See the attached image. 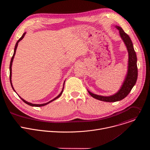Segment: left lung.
I'll use <instances>...</instances> for the list:
<instances>
[{
  "label": "left lung",
  "mask_w": 150,
  "mask_h": 150,
  "mask_svg": "<svg viewBox=\"0 0 150 150\" xmlns=\"http://www.w3.org/2000/svg\"><path fill=\"white\" fill-rule=\"evenodd\" d=\"M115 27L119 31L120 36L123 41L128 52V65L127 72L125 76L123 83L120 90L115 94L110 96H98L91 93L88 90V93L94 98L105 102H115L122 100L125 98L136 83L138 78V68H137V57L134 49L132 42L129 37L123 29L119 26L116 25Z\"/></svg>",
  "instance_id": "8db88e82"
}]
</instances>
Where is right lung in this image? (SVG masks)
Segmentation results:
<instances>
[{
	"label": "right lung",
	"instance_id": "right-lung-1",
	"mask_svg": "<svg viewBox=\"0 0 150 150\" xmlns=\"http://www.w3.org/2000/svg\"><path fill=\"white\" fill-rule=\"evenodd\" d=\"M25 34H26V33H24V34H23V35H22V37H21L18 40V41L16 42V45H15V49H14V52H13V56H12V59H11V62H10V66H9V71H10V75H9V78H10V82H11V87H12V89L13 90V91L16 93V91H15V90H14V88H13V85H12V80H11V77H12V62H13V58H14V56H15V53H16V48H17V47H18V42L21 40H23V38L24 37V36H25ZM65 82H64V83H63V88H62V91H61V93L56 97H55L54 98H53V100H50V101H49V102H47V103H44V104H33V103H29V102H28V101H25V100H24L23 98H21L17 93V94H18V96L19 97V98H21V100H22L25 103H26V104H28L29 105H31V106H33V107H41V106H44V105H47V104H49V103H51L52 101H54V100H56L57 98H58L59 97H60V96L62 95V93H63V88H64V85H65Z\"/></svg>",
	"mask_w": 150,
	"mask_h": 150
}]
</instances>
